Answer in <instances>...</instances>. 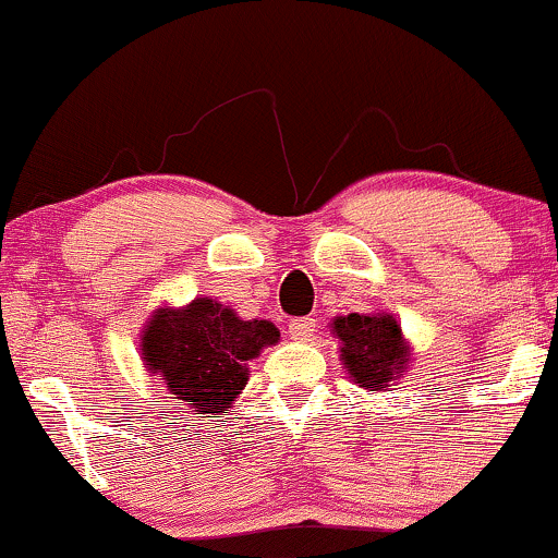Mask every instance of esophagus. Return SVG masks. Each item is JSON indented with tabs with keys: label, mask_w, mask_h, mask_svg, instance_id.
Here are the masks:
<instances>
[{
	"label": "esophagus",
	"mask_w": 558,
	"mask_h": 558,
	"mask_svg": "<svg viewBox=\"0 0 558 558\" xmlns=\"http://www.w3.org/2000/svg\"><path fill=\"white\" fill-rule=\"evenodd\" d=\"M288 329H291L293 340H308L316 331V319H312V316H299V319H291Z\"/></svg>",
	"instance_id": "esophagus-1"
}]
</instances>
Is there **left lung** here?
Segmentation results:
<instances>
[{
  "label": "left lung",
  "mask_w": 558,
  "mask_h": 558,
  "mask_svg": "<svg viewBox=\"0 0 558 558\" xmlns=\"http://www.w3.org/2000/svg\"><path fill=\"white\" fill-rule=\"evenodd\" d=\"M335 331L342 340V363L355 384L378 391L404 373L409 357L393 316H337Z\"/></svg>",
  "instance_id": "8db88e82"
}]
</instances>
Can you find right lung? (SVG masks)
Masks as SVG:
<instances>
[{
  "label": "right lung",
  "mask_w": 558,
  "mask_h": 558,
  "mask_svg": "<svg viewBox=\"0 0 558 558\" xmlns=\"http://www.w3.org/2000/svg\"><path fill=\"white\" fill-rule=\"evenodd\" d=\"M272 322H242L231 308L210 299H195L180 312H161L144 331V361L159 373L174 399L195 412H229L246 384V361L265 344L278 342Z\"/></svg>",
  "instance_id": "right-lung-1"
}]
</instances>
